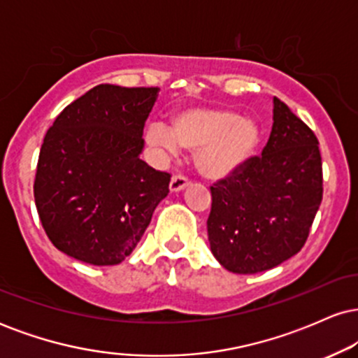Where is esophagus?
Listing matches in <instances>:
<instances>
[{"label":"esophagus","mask_w":358,"mask_h":358,"mask_svg":"<svg viewBox=\"0 0 358 358\" xmlns=\"http://www.w3.org/2000/svg\"><path fill=\"white\" fill-rule=\"evenodd\" d=\"M188 185H190V180H188L187 176H185V175H175L173 178H171V182H170V190L171 192H180V190H183L185 187H188Z\"/></svg>","instance_id":"esophagus-1"}]
</instances>
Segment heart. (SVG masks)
<instances>
[{
  "label": "heart",
  "instance_id": "b5f03b06",
  "mask_svg": "<svg viewBox=\"0 0 358 358\" xmlns=\"http://www.w3.org/2000/svg\"><path fill=\"white\" fill-rule=\"evenodd\" d=\"M148 141L173 151L176 145L196 151V166L208 178H225L248 163L261 141L250 119L224 108H187L171 117V127L151 124Z\"/></svg>",
  "mask_w": 358,
  "mask_h": 358
}]
</instances>
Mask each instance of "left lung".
Returning a JSON list of instances; mask_svg holds the SVG:
<instances>
[{
    "label": "left lung",
    "instance_id": "1",
    "mask_svg": "<svg viewBox=\"0 0 358 358\" xmlns=\"http://www.w3.org/2000/svg\"><path fill=\"white\" fill-rule=\"evenodd\" d=\"M273 119L262 153L210 187L208 242L236 274L262 273L298 254L323 199L315 133L278 97Z\"/></svg>",
    "mask_w": 358,
    "mask_h": 358
}]
</instances>
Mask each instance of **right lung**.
<instances>
[{"instance_id":"right-lung-1","label":"right lung","mask_w":358,"mask_h":358,"mask_svg":"<svg viewBox=\"0 0 358 358\" xmlns=\"http://www.w3.org/2000/svg\"><path fill=\"white\" fill-rule=\"evenodd\" d=\"M158 92L96 85L45 134L35 205L48 239L67 256L94 266L124 261L170 192L171 175L139 159Z\"/></svg>"}]
</instances>
